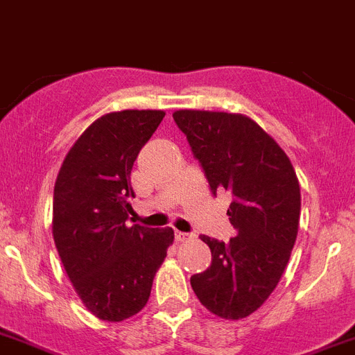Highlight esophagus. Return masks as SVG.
Listing matches in <instances>:
<instances>
[{"label": "esophagus", "mask_w": 355, "mask_h": 355, "mask_svg": "<svg viewBox=\"0 0 355 355\" xmlns=\"http://www.w3.org/2000/svg\"><path fill=\"white\" fill-rule=\"evenodd\" d=\"M189 239H192V235H190V233H184V232H175V241L184 242V241H189Z\"/></svg>", "instance_id": "esophagus-1"}]
</instances>
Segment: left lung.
I'll return each mask as SVG.
<instances>
[{"label":"left lung","mask_w":355,"mask_h":355,"mask_svg":"<svg viewBox=\"0 0 355 355\" xmlns=\"http://www.w3.org/2000/svg\"><path fill=\"white\" fill-rule=\"evenodd\" d=\"M211 193L232 192L230 242L201 235L211 266L190 278L192 289L215 316L241 320L255 313L280 282L296 242L300 184L287 154L244 114L175 111Z\"/></svg>","instance_id":"obj_1"}]
</instances>
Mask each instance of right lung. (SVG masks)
<instances>
[{"mask_svg": "<svg viewBox=\"0 0 355 355\" xmlns=\"http://www.w3.org/2000/svg\"><path fill=\"white\" fill-rule=\"evenodd\" d=\"M163 111L125 109L100 116L69 148L53 189V241L87 311L105 322L140 313L172 228L127 226L131 171Z\"/></svg>", "mask_w": 355, "mask_h": 355, "instance_id": "obj_1", "label": "right lung"}]
</instances>
